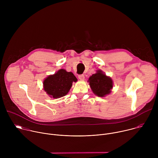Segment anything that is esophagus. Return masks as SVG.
Here are the masks:
<instances>
[{"instance_id": "obj_1", "label": "esophagus", "mask_w": 158, "mask_h": 158, "mask_svg": "<svg viewBox=\"0 0 158 158\" xmlns=\"http://www.w3.org/2000/svg\"><path fill=\"white\" fill-rule=\"evenodd\" d=\"M78 78L81 80V81H84V79H85V77L83 74H81V75H79L78 76Z\"/></svg>"}]
</instances>
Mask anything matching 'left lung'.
Returning <instances> with one entry per match:
<instances>
[{"label": "left lung", "instance_id": "left-lung-1", "mask_svg": "<svg viewBox=\"0 0 158 158\" xmlns=\"http://www.w3.org/2000/svg\"><path fill=\"white\" fill-rule=\"evenodd\" d=\"M88 82L93 93L99 97H104L111 92L113 82L101 70H98L96 74L89 78Z\"/></svg>", "mask_w": 158, "mask_h": 158}]
</instances>
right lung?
Wrapping results in <instances>:
<instances>
[{
	"label": "right lung",
	"instance_id": "obj_1",
	"mask_svg": "<svg viewBox=\"0 0 158 158\" xmlns=\"http://www.w3.org/2000/svg\"><path fill=\"white\" fill-rule=\"evenodd\" d=\"M77 81L73 73L67 72L65 69H61L44 79V89L51 98H60L69 93L73 82H76Z\"/></svg>",
	"mask_w": 158,
	"mask_h": 158
}]
</instances>
